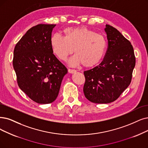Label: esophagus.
Returning a JSON list of instances; mask_svg holds the SVG:
<instances>
[{
    "instance_id": "34e87169",
    "label": "esophagus",
    "mask_w": 148,
    "mask_h": 148,
    "mask_svg": "<svg viewBox=\"0 0 148 148\" xmlns=\"http://www.w3.org/2000/svg\"><path fill=\"white\" fill-rule=\"evenodd\" d=\"M68 72H69V73L73 74V73H75L76 72V70H73V69H69V70H68Z\"/></svg>"
}]
</instances>
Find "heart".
Here are the masks:
<instances>
[{"instance_id":"heart-1","label":"heart","mask_w":148,"mask_h":148,"mask_svg":"<svg viewBox=\"0 0 148 148\" xmlns=\"http://www.w3.org/2000/svg\"><path fill=\"white\" fill-rule=\"evenodd\" d=\"M63 33V37L56 34L50 40L52 51L59 60L66 61L73 50L75 55L69 62L71 66L82 64L91 67L102 60L107 49V41L103 35L86 27L66 28Z\"/></svg>"}]
</instances>
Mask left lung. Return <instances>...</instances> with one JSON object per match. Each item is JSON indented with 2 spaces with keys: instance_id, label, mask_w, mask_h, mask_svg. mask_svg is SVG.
<instances>
[{
  "instance_id": "1",
  "label": "left lung",
  "mask_w": 148,
  "mask_h": 148,
  "mask_svg": "<svg viewBox=\"0 0 148 148\" xmlns=\"http://www.w3.org/2000/svg\"><path fill=\"white\" fill-rule=\"evenodd\" d=\"M108 48L103 61L84 72L86 98L98 104L113 102L129 86L135 66V57L131 42L116 28L106 25Z\"/></svg>"
}]
</instances>
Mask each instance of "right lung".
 <instances>
[{
  "label": "right lung",
  "instance_id": "right-lung-1",
  "mask_svg": "<svg viewBox=\"0 0 148 148\" xmlns=\"http://www.w3.org/2000/svg\"><path fill=\"white\" fill-rule=\"evenodd\" d=\"M55 24H39L29 29L14 50L13 64L21 89L33 101L49 104L56 99L67 69L51 48Z\"/></svg>",
  "mask_w": 148,
  "mask_h": 148
}]
</instances>
